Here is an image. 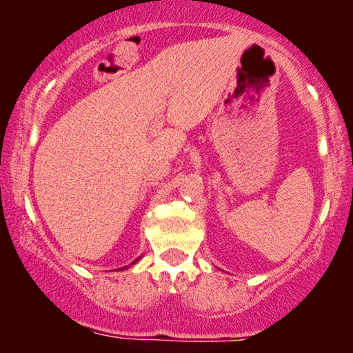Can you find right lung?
<instances>
[{"label": "right lung", "instance_id": "add662e5", "mask_svg": "<svg viewBox=\"0 0 353 353\" xmlns=\"http://www.w3.org/2000/svg\"><path fill=\"white\" fill-rule=\"evenodd\" d=\"M134 262H138V260H134ZM134 262H133V263H134ZM125 268H127V267H125Z\"/></svg>", "mask_w": 353, "mask_h": 353}]
</instances>
